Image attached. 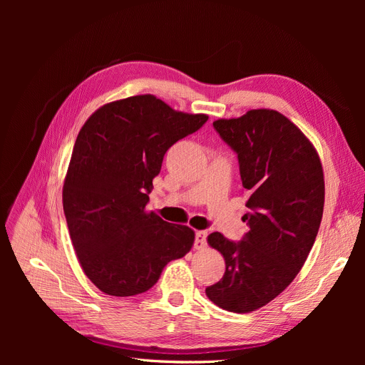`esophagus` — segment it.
<instances>
[{"instance_id": "esophagus-1", "label": "esophagus", "mask_w": 365, "mask_h": 365, "mask_svg": "<svg viewBox=\"0 0 365 365\" xmlns=\"http://www.w3.org/2000/svg\"><path fill=\"white\" fill-rule=\"evenodd\" d=\"M205 245H207V232L205 231H198L195 234L194 247L197 248V250H202V248H205Z\"/></svg>"}]
</instances>
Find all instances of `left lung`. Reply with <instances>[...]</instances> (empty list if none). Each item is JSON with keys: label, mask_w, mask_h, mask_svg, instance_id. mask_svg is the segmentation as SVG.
<instances>
[{"label": "left lung", "mask_w": 365, "mask_h": 365, "mask_svg": "<svg viewBox=\"0 0 365 365\" xmlns=\"http://www.w3.org/2000/svg\"><path fill=\"white\" fill-rule=\"evenodd\" d=\"M213 125L238 155L250 229L240 242L208 235L226 271L205 294L225 311L248 314L282 293L308 259L322 219L324 171L311 140L278 110L252 109Z\"/></svg>", "instance_id": "left-lung-1"}]
</instances>
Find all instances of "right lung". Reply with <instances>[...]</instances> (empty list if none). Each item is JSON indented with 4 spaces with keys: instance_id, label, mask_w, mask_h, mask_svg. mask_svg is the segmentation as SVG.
Wrapping results in <instances>:
<instances>
[{
    "instance_id": "right-lung-1",
    "label": "right lung",
    "mask_w": 365,
    "mask_h": 365,
    "mask_svg": "<svg viewBox=\"0 0 365 365\" xmlns=\"http://www.w3.org/2000/svg\"><path fill=\"white\" fill-rule=\"evenodd\" d=\"M207 120L140 94L103 105L80 130L63 183V212L76 257L101 292L145 293L168 262L192 248V229L146 212V204L168 148Z\"/></svg>"
}]
</instances>
